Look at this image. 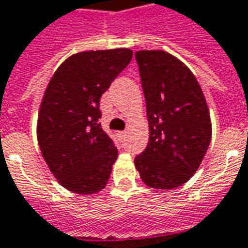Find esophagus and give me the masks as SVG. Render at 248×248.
Segmentation results:
<instances>
[{"instance_id": "esophagus-1", "label": "esophagus", "mask_w": 248, "mask_h": 248, "mask_svg": "<svg viewBox=\"0 0 248 248\" xmlns=\"http://www.w3.org/2000/svg\"><path fill=\"white\" fill-rule=\"evenodd\" d=\"M126 133H127V131H119V133H118V136H119V137H121V138H124V136H126Z\"/></svg>"}]
</instances>
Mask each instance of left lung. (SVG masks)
Wrapping results in <instances>:
<instances>
[{
    "label": "left lung",
    "mask_w": 248,
    "mask_h": 248,
    "mask_svg": "<svg viewBox=\"0 0 248 248\" xmlns=\"http://www.w3.org/2000/svg\"><path fill=\"white\" fill-rule=\"evenodd\" d=\"M134 57L149 122V142L134 164L149 187H179L198 170L210 144L208 104L191 70L173 55L142 50Z\"/></svg>",
    "instance_id": "1"
}]
</instances>
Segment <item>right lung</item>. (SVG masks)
Listing matches in <instances>:
<instances>
[{"mask_svg":"<svg viewBox=\"0 0 248 248\" xmlns=\"http://www.w3.org/2000/svg\"><path fill=\"white\" fill-rule=\"evenodd\" d=\"M131 57L129 48L75 54L47 85L38 117L40 152L54 176L73 193H97L110 179L118 151L99 122L100 96Z\"/></svg>","mask_w":248,"mask_h":248,"instance_id":"right-lung-1","label":"right lung"}]
</instances>
